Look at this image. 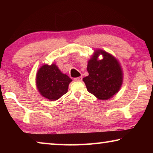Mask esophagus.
<instances>
[{
  "mask_svg": "<svg viewBox=\"0 0 153 153\" xmlns=\"http://www.w3.org/2000/svg\"><path fill=\"white\" fill-rule=\"evenodd\" d=\"M82 76H80L78 77H76V78H74L75 81H82Z\"/></svg>",
  "mask_w": 153,
  "mask_h": 153,
  "instance_id": "esophagus-1",
  "label": "esophagus"
}]
</instances>
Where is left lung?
Instances as JSON below:
<instances>
[{
  "label": "left lung",
  "instance_id": "8db88e82",
  "mask_svg": "<svg viewBox=\"0 0 153 153\" xmlns=\"http://www.w3.org/2000/svg\"><path fill=\"white\" fill-rule=\"evenodd\" d=\"M103 55L101 60L97 59ZM89 75L83 78L88 91L99 100H108L117 93L123 83V71L119 61L111 54L96 50L88 62Z\"/></svg>",
  "mask_w": 153,
  "mask_h": 153
}]
</instances>
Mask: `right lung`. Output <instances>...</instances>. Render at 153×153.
<instances>
[{
  "label": "right lung",
  "instance_id": "right-lung-1",
  "mask_svg": "<svg viewBox=\"0 0 153 153\" xmlns=\"http://www.w3.org/2000/svg\"><path fill=\"white\" fill-rule=\"evenodd\" d=\"M72 79L59 70L55 64L44 65L36 74V86L43 97L56 100L66 94Z\"/></svg>",
  "mask_w": 153,
  "mask_h": 153
}]
</instances>
